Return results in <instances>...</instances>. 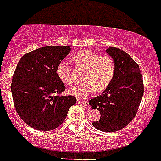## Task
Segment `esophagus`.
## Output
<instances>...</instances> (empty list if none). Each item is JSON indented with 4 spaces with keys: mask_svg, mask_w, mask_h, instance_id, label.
I'll use <instances>...</instances> for the list:
<instances>
[{
    "mask_svg": "<svg viewBox=\"0 0 161 161\" xmlns=\"http://www.w3.org/2000/svg\"><path fill=\"white\" fill-rule=\"evenodd\" d=\"M77 102H78V103L81 104V105H83V106H85L86 108H89V107H90V106H89V102H88L87 101L82 100V99H80V98H79V99H78V100H77Z\"/></svg>",
    "mask_w": 161,
    "mask_h": 161,
    "instance_id": "34e87169",
    "label": "esophagus"
}]
</instances>
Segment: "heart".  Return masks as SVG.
I'll list each match as a JSON object with an SVG mask.
<instances>
[{
	"mask_svg": "<svg viewBox=\"0 0 161 161\" xmlns=\"http://www.w3.org/2000/svg\"><path fill=\"white\" fill-rule=\"evenodd\" d=\"M73 61L78 68L84 69V82L74 86L70 93L79 97H86L95 90L98 93L106 90L113 81L116 73V64L111 56L100 55L89 49L78 52L73 56ZM56 73L61 81L72 86L74 77L66 62H60L56 68Z\"/></svg>",
	"mask_w": 161,
	"mask_h": 161,
	"instance_id": "1",
	"label": "heart"
}]
</instances>
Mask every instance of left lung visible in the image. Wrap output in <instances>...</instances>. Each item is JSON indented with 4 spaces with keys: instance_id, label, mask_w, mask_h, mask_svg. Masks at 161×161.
<instances>
[{
    "instance_id": "1",
    "label": "left lung",
    "mask_w": 161,
    "mask_h": 161,
    "mask_svg": "<svg viewBox=\"0 0 161 161\" xmlns=\"http://www.w3.org/2000/svg\"><path fill=\"white\" fill-rule=\"evenodd\" d=\"M106 52L116 64L114 78L103 93L91 99L89 104L101 114L100 120L93 123L95 128L114 132L127 126L136 117L144 85L139 65L126 52L109 47Z\"/></svg>"
}]
</instances>
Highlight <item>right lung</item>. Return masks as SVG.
Wrapping results in <instances>:
<instances>
[{
  "label": "right lung",
  "instance_id": "obj_1",
  "mask_svg": "<svg viewBox=\"0 0 161 161\" xmlns=\"http://www.w3.org/2000/svg\"><path fill=\"white\" fill-rule=\"evenodd\" d=\"M71 48L46 46L28 52L18 62L11 84L14 107L28 126L42 131L57 128L76 98L65 91L56 68Z\"/></svg>",
  "mask_w": 161,
  "mask_h": 161
}]
</instances>
